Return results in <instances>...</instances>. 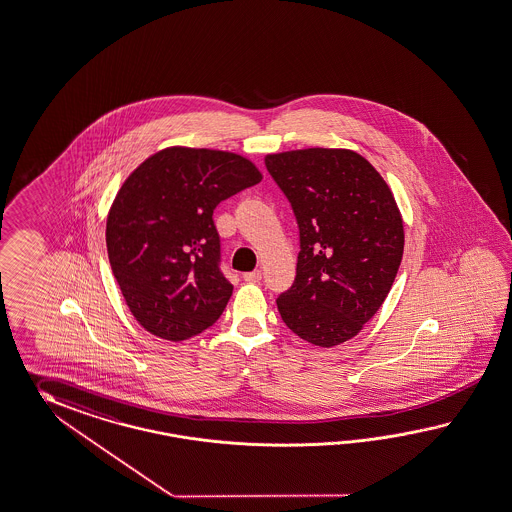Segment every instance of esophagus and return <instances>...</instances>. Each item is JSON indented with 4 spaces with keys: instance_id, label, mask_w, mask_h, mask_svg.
Returning <instances> with one entry per match:
<instances>
[{
    "instance_id": "obj_1",
    "label": "esophagus",
    "mask_w": 512,
    "mask_h": 512,
    "mask_svg": "<svg viewBox=\"0 0 512 512\" xmlns=\"http://www.w3.org/2000/svg\"><path fill=\"white\" fill-rule=\"evenodd\" d=\"M242 277H244L246 283H259V281H261L262 272L261 270H253V272H246Z\"/></svg>"
}]
</instances>
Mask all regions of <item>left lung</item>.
Returning <instances> with one entry per match:
<instances>
[{"instance_id": "1", "label": "left lung", "mask_w": 512, "mask_h": 512, "mask_svg": "<svg viewBox=\"0 0 512 512\" xmlns=\"http://www.w3.org/2000/svg\"><path fill=\"white\" fill-rule=\"evenodd\" d=\"M264 163L300 229L296 279L277 309L298 337L333 348L361 331L392 288L405 244L398 203L355 151H283Z\"/></svg>"}]
</instances>
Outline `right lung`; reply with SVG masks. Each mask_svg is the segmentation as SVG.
Wrapping results in <instances>:
<instances>
[{
	"instance_id": "add662e5",
	"label": "right lung",
	"mask_w": 512,
	"mask_h": 512,
	"mask_svg": "<svg viewBox=\"0 0 512 512\" xmlns=\"http://www.w3.org/2000/svg\"><path fill=\"white\" fill-rule=\"evenodd\" d=\"M262 174L231 151L174 146L124 181L107 216V253L138 324L164 340H187L224 312L233 285L220 270L212 212Z\"/></svg>"
}]
</instances>
